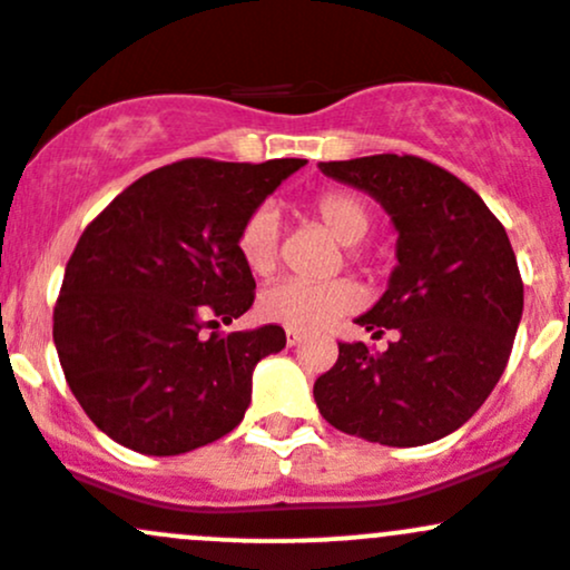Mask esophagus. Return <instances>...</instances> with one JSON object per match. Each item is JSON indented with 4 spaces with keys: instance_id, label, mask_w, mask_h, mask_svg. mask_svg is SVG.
Segmentation results:
<instances>
[{
    "instance_id": "1",
    "label": "esophagus",
    "mask_w": 570,
    "mask_h": 570,
    "mask_svg": "<svg viewBox=\"0 0 570 570\" xmlns=\"http://www.w3.org/2000/svg\"><path fill=\"white\" fill-rule=\"evenodd\" d=\"M303 342V333L301 331H286V344H289V347H295V344H301Z\"/></svg>"
}]
</instances>
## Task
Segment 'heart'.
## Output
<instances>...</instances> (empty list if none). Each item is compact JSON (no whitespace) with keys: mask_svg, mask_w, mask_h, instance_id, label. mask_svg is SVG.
<instances>
[{"mask_svg":"<svg viewBox=\"0 0 570 570\" xmlns=\"http://www.w3.org/2000/svg\"><path fill=\"white\" fill-rule=\"evenodd\" d=\"M308 212L336 243L347 248L358 245L372 228L370 209L353 193H322L312 200ZM237 253L248 273L267 278L278 264V217L269 209L250 212L239 226ZM355 306H358V289L350 281H331V284L281 281L258 295L256 308L258 317L275 325L312 331L353 312Z\"/></svg>","mask_w":570,"mask_h":570,"instance_id":"obj_1","label":"heart"}]
</instances>
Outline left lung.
I'll return each instance as SVG.
<instances>
[{
	"label": "left lung",
	"mask_w": 570,
	"mask_h": 570,
	"mask_svg": "<svg viewBox=\"0 0 570 570\" xmlns=\"http://www.w3.org/2000/svg\"><path fill=\"white\" fill-rule=\"evenodd\" d=\"M364 189L392 217L396 267L358 325L396 342L375 353L338 344L314 383L325 422L386 446H422L455 433L508 366L524 312V284L508 232L480 195L450 170L405 154L320 163Z\"/></svg>",
	"instance_id": "obj_1"
}]
</instances>
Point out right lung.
Returning <instances> with one entry per match:
<instances>
[{
    "label": "right lung",
    "mask_w": 570,
    "mask_h": 570,
    "mask_svg": "<svg viewBox=\"0 0 570 570\" xmlns=\"http://www.w3.org/2000/svg\"><path fill=\"white\" fill-rule=\"evenodd\" d=\"M306 159H181L124 189L85 228L55 306V347L90 422L142 455H181L232 433L281 325L206 336L243 317L256 281L239 226Z\"/></svg>",
    "instance_id": "1"
}]
</instances>
